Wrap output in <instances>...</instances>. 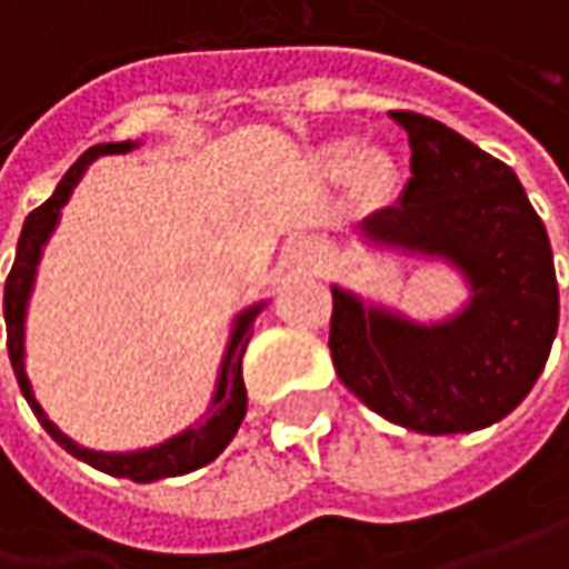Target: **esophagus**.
Returning <instances> with one entry per match:
<instances>
[{
	"label": "esophagus",
	"mask_w": 569,
	"mask_h": 569,
	"mask_svg": "<svg viewBox=\"0 0 569 569\" xmlns=\"http://www.w3.org/2000/svg\"><path fill=\"white\" fill-rule=\"evenodd\" d=\"M289 257H292V263H296V267H302V270H312V267L321 263V253H318L316 244H309V241H299Z\"/></svg>",
	"instance_id": "1"
}]
</instances>
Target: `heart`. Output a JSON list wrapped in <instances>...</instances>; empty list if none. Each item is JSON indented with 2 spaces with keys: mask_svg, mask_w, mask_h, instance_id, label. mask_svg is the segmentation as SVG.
<instances>
[{
  "mask_svg": "<svg viewBox=\"0 0 569 569\" xmlns=\"http://www.w3.org/2000/svg\"><path fill=\"white\" fill-rule=\"evenodd\" d=\"M318 167L328 177L348 173L353 196L367 209H380L386 202H392L399 189V157L383 144H357L353 138H338L321 148Z\"/></svg>",
  "mask_w": 569,
  "mask_h": 569,
  "instance_id": "b5f03b06",
  "label": "heart"
}]
</instances>
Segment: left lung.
<instances>
[{
	"instance_id": "8db88e82",
	"label": "left lung",
	"mask_w": 569,
	"mask_h": 569,
	"mask_svg": "<svg viewBox=\"0 0 569 569\" xmlns=\"http://www.w3.org/2000/svg\"><path fill=\"white\" fill-rule=\"evenodd\" d=\"M389 116L409 134L412 180L396 206L360 221L357 238L451 263L470 299L453 316L416 321L331 286V360L392 425L480 431L509 416L548 363L560 318L551 241L512 167L435 118Z\"/></svg>"
}]
</instances>
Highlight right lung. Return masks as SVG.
<instances>
[{
  "instance_id": "obj_1",
  "label": "right lung",
  "mask_w": 569,
  "mask_h": 569,
  "mask_svg": "<svg viewBox=\"0 0 569 569\" xmlns=\"http://www.w3.org/2000/svg\"><path fill=\"white\" fill-rule=\"evenodd\" d=\"M138 144L141 141H109V144L89 148L67 170V177L57 183L51 199L24 218V228H21V238H18L16 263H12V273L6 280V328H9V357H12V370H16L18 386H21L31 412L38 416V421L44 425V431L51 435L53 441L67 453H73L77 460H83V463L109 473V477L134 480V483H153V480H163V477H183V473H192V470L212 463L218 453L231 445V438L238 435L241 421L248 416V389H244V373H241V357H244V348H248V341H251L253 335V318L263 312L267 299L241 309L234 316V321H231V335H228V345H224V353H221V367H218L216 392H212V402H209L206 416L199 418L196 425L183 428V431H177L173 438L153 445V448H141V451H92V448L77 445L41 409V402H38V396L31 389V380H28V370H24V318H28V302H31L34 280H38V263L44 257V244L51 241L53 228L60 221V209L70 202L73 189L83 180L86 167L92 160H99L106 153L134 151Z\"/></svg>"
}]
</instances>
